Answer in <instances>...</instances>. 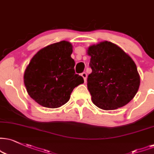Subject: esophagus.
Wrapping results in <instances>:
<instances>
[{
    "mask_svg": "<svg viewBox=\"0 0 154 154\" xmlns=\"http://www.w3.org/2000/svg\"><path fill=\"white\" fill-rule=\"evenodd\" d=\"M81 76L83 78V79H84L85 82H86V79H87V74H86V73H85V72H83V73H81Z\"/></svg>",
    "mask_w": 154,
    "mask_h": 154,
    "instance_id": "1",
    "label": "esophagus"
}]
</instances>
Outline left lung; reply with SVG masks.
Returning a JSON list of instances; mask_svg holds the SVG:
<instances>
[{
	"label": "left lung",
	"instance_id": "obj_1",
	"mask_svg": "<svg viewBox=\"0 0 154 154\" xmlns=\"http://www.w3.org/2000/svg\"><path fill=\"white\" fill-rule=\"evenodd\" d=\"M87 54L92 69L87 86L93 103L106 111L129 103L140 86V75L132 58L109 41L91 45Z\"/></svg>",
	"mask_w": 154,
	"mask_h": 154
}]
</instances>
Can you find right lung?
<instances>
[{
    "label": "right lung",
    "mask_w": 154,
    "mask_h": 154,
    "mask_svg": "<svg viewBox=\"0 0 154 154\" xmlns=\"http://www.w3.org/2000/svg\"><path fill=\"white\" fill-rule=\"evenodd\" d=\"M71 43L66 41L41 49L24 73V84L31 98L43 107L56 109L69 100L74 88L83 83L75 74Z\"/></svg>",
    "instance_id": "1"
}]
</instances>
